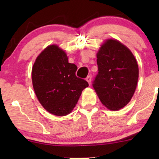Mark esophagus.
I'll list each match as a JSON object with an SVG mask.
<instances>
[{"label":"esophagus","instance_id":"1","mask_svg":"<svg viewBox=\"0 0 159 159\" xmlns=\"http://www.w3.org/2000/svg\"><path fill=\"white\" fill-rule=\"evenodd\" d=\"M86 80H87L88 83H89V85H90V83H91V76H88L86 78Z\"/></svg>","mask_w":159,"mask_h":159}]
</instances>
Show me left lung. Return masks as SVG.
<instances>
[{
    "label": "left lung",
    "instance_id": "left-lung-1",
    "mask_svg": "<svg viewBox=\"0 0 159 159\" xmlns=\"http://www.w3.org/2000/svg\"><path fill=\"white\" fill-rule=\"evenodd\" d=\"M98 74L93 86L107 109L124 107L135 91L139 77L138 62L128 48L116 39H107L97 53Z\"/></svg>",
    "mask_w": 159,
    "mask_h": 159
}]
</instances>
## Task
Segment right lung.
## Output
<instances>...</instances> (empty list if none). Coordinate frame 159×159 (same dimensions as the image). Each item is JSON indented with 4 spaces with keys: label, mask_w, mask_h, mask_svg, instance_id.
<instances>
[{
    "label": "right lung",
    "mask_w": 159,
    "mask_h": 159,
    "mask_svg": "<svg viewBox=\"0 0 159 159\" xmlns=\"http://www.w3.org/2000/svg\"><path fill=\"white\" fill-rule=\"evenodd\" d=\"M77 66L69 62L66 52L57 45L45 48L32 68L34 90L43 108L50 114L63 116L76 107L86 80L77 77Z\"/></svg>",
    "instance_id": "add662e5"
}]
</instances>
